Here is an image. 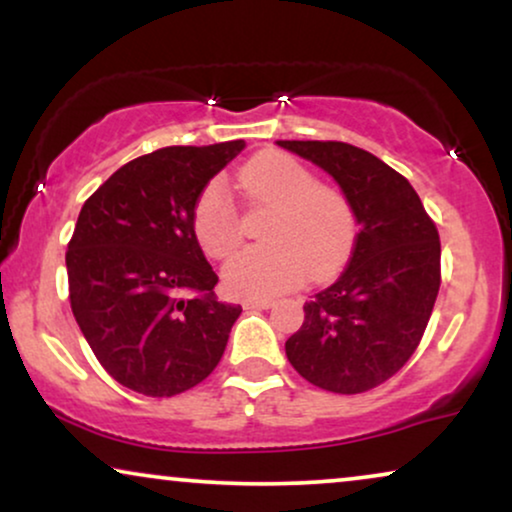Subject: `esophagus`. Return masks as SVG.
I'll list each match as a JSON object with an SVG mask.
<instances>
[{
  "label": "esophagus",
  "mask_w": 512,
  "mask_h": 512,
  "mask_svg": "<svg viewBox=\"0 0 512 512\" xmlns=\"http://www.w3.org/2000/svg\"><path fill=\"white\" fill-rule=\"evenodd\" d=\"M245 306H248V309H271V306H274V299H248Z\"/></svg>",
  "instance_id": "obj_1"
}]
</instances>
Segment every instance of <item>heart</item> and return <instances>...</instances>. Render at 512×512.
I'll return each mask as SVG.
<instances>
[{"instance_id":"b5f03b06","label":"heart","mask_w":512,"mask_h":512,"mask_svg":"<svg viewBox=\"0 0 512 512\" xmlns=\"http://www.w3.org/2000/svg\"><path fill=\"white\" fill-rule=\"evenodd\" d=\"M245 196L255 206H274L264 238L231 257L224 288L236 297L267 299L295 290L306 278L327 281L351 260L358 215L342 189L323 185L309 166L283 152H262L238 170ZM192 229L203 252L222 260L243 241L236 203L222 180H210L192 206Z\"/></svg>"}]
</instances>
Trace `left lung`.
<instances>
[{"instance_id":"obj_1","label":"left lung","mask_w":512,"mask_h":512,"mask_svg":"<svg viewBox=\"0 0 512 512\" xmlns=\"http://www.w3.org/2000/svg\"><path fill=\"white\" fill-rule=\"evenodd\" d=\"M325 168L358 215L349 267L304 304L285 342L290 365L330 393L384 384L424 337L440 290V236L419 194L398 170L349 142L278 140Z\"/></svg>"}]
</instances>
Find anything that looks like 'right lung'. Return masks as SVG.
Listing matches in <instances>:
<instances>
[{
  "mask_svg": "<svg viewBox=\"0 0 512 512\" xmlns=\"http://www.w3.org/2000/svg\"><path fill=\"white\" fill-rule=\"evenodd\" d=\"M245 147H163L88 196L67 243L70 306L112 379L149 398L201 384L241 306L217 302V274L192 229L196 196Z\"/></svg>",
  "mask_w": 512,
  "mask_h": 512,
  "instance_id": "right-lung-1",
  "label": "right lung"
}]
</instances>
